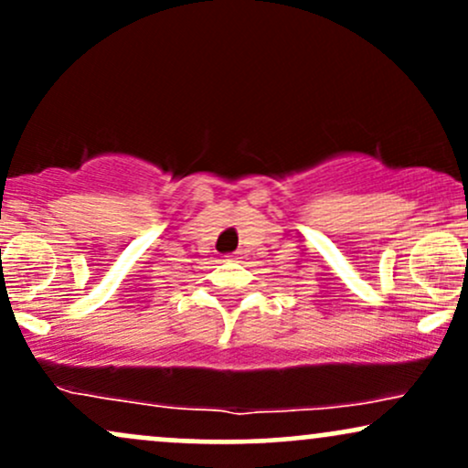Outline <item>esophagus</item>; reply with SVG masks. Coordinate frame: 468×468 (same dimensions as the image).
Here are the masks:
<instances>
[{"instance_id": "34e87169", "label": "esophagus", "mask_w": 468, "mask_h": 468, "mask_svg": "<svg viewBox=\"0 0 468 468\" xmlns=\"http://www.w3.org/2000/svg\"><path fill=\"white\" fill-rule=\"evenodd\" d=\"M235 260H239L238 255H229V261H235Z\"/></svg>"}]
</instances>
